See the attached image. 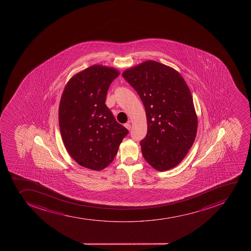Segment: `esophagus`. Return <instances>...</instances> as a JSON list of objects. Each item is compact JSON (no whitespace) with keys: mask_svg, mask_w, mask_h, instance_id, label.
I'll use <instances>...</instances> for the list:
<instances>
[{"mask_svg":"<svg viewBox=\"0 0 251 251\" xmlns=\"http://www.w3.org/2000/svg\"><path fill=\"white\" fill-rule=\"evenodd\" d=\"M124 126H125V127H126L127 129H131V124H130V123H127V124H124Z\"/></svg>","mask_w":251,"mask_h":251,"instance_id":"obj_1","label":"esophagus"}]
</instances>
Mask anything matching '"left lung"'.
<instances>
[{"mask_svg": "<svg viewBox=\"0 0 251 251\" xmlns=\"http://www.w3.org/2000/svg\"><path fill=\"white\" fill-rule=\"evenodd\" d=\"M123 77L138 93L147 113L143 157L156 170L173 169L188 153L197 132L188 86L177 71L154 60L125 70Z\"/></svg>", "mask_w": 251, "mask_h": 251, "instance_id": "obj_1", "label": "left lung"}]
</instances>
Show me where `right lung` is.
<instances>
[{"mask_svg":"<svg viewBox=\"0 0 251 251\" xmlns=\"http://www.w3.org/2000/svg\"><path fill=\"white\" fill-rule=\"evenodd\" d=\"M119 75L114 68L92 65L70 78L59 107V125L65 148L81 166L106 168L128 130L105 104L109 85Z\"/></svg>","mask_w":251,"mask_h":251,"instance_id":"1","label":"right lung"}]
</instances>
